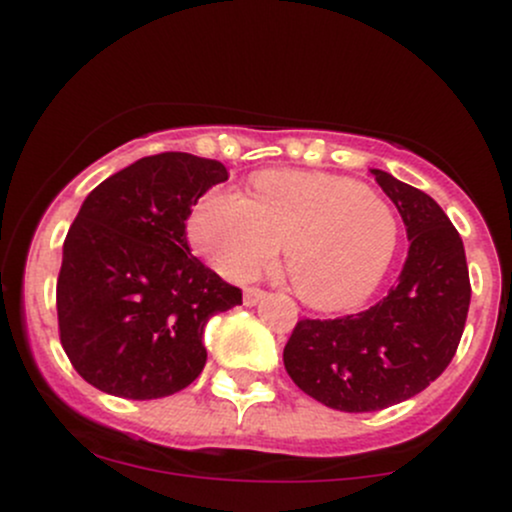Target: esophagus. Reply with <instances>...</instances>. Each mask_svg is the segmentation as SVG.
<instances>
[{"label":"esophagus","mask_w":512,"mask_h":512,"mask_svg":"<svg viewBox=\"0 0 512 512\" xmlns=\"http://www.w3.org/2000/svg\"><path fill=\"white\" fill-rule=\"evenodd\" d=\"M264 296H267V291H264V289H257V286H248V289L243 291V303L245 305H255V303H260Z\"/></svg>","instance_id":"1"}]
</instances>
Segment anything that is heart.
Masks as SVG:
<instances>
[{"label": "heart", "instance_id": "b5f03b06", "mask_svg": "<svg viewBox=\"0 0 512 512\" xmlns=\"http://www.w3.org/2000/svg\"><path fill=\"white\" fill-rule=\"evenodd\" d=\"M190 236L216 272L255 276L286 245V274L298 298L320 310L358 305L380 286L397 252L390 204L356 180L272 170L255 197L214 190L199 199Z\"/></svg>", "mask_w": 512, "mask_h": 512}]
</instances>
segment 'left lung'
Instances as JSON below:
<instances>
[{"instance_id": "obj_1", "label": "left lung", "mask_w": 512, "mask_h": 512, "mask_svg": "<svg viewBox=\"0 0 512 512\" xmlns=\"http://www.w3.org/2000/svg\"><path fill=\"white\" fill-rule=\"evenodd\" d=\"M407 226L409 255L383 301L361 313L303 317L284 346L286 373L305 395L349 414L419 395L450 366L467 322V257L436 199L373 168Z\"/></svg>"}]
</instances>
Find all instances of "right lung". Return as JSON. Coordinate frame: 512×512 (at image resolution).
Returning <instances> with one entry per match:
<instances>
[{"mask_svg": "<svg viewBox=\"0 0 512 512\" xmlns=\"http://www.w3.org/2000/svg\"><path fill=\"white\" fill-rule=\"evenodd\" d=\"M226 180L219 161L166 151L110 175L81 204L64 238L57 327L88 385L158 399L202 373L204 327L243 291L192 255L185 221Z\"/></svg>", "mask_w": 512, "mask_h": 512, "instance_id": "obj_1", "label": "right lung"}]
</instances>
